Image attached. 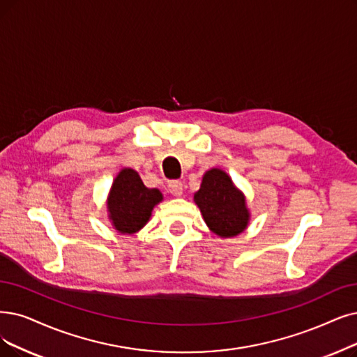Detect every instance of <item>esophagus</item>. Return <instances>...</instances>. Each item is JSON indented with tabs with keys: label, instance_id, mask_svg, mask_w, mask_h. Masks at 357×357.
Instances as JSON below:
<instances>
[{
	"label": "esophagus",
	"instance_id": "obj_1",
	"mask_svg": "<svg viewBox=\"0 0 357 357\" xmlns=\"http://www.w3.org/2000/svg\"><path fill=\"white\" fill-rule=\"evenodd\" d=\"M168 192L174 196H181L183 195V183L178 180H173L168 183Z\"/></svg>",
	"mask_w": 357,
	"mask_h": 357
}]
</instances>
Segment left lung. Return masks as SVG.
<instances>
[{
  "mask_svg": "<svg viewBox=\"0 0 357 357\" xmlns=\"http://www.w3.org/2000/svg\"><path fill=\"white\" fill-rule=\"evenodd\" d=\"M195 202L211 231L220 237L237 236L248 225L249 212L245 196L222 169L206 171L201 189L195 193Z\"/></svg>",
  "mask_w": 357,
  "mask_h": 357,
  "instance_id": "8db88e82",
  "label": "left lung"
}]
</instances>
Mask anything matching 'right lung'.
Returning a JSON list of instances; mask_svg holds the SVG:
<instances>
[{"instance_id": "add662e5", "label": "right lung", "mask_w": 357, "mask_h": 357, "mask_svg": "<svg viewBox=\"0 0 357 357\" xmlns=\"http://www.w3.org/2000/svg\"><path fill=\"white\" fill-rule=\"evenodd\" d=\"M161 201L158 189H148L135 169L124 168L109 192V220L120 233L133 234L148 222L153 206Z\"/></svg>"}]
</instances>
